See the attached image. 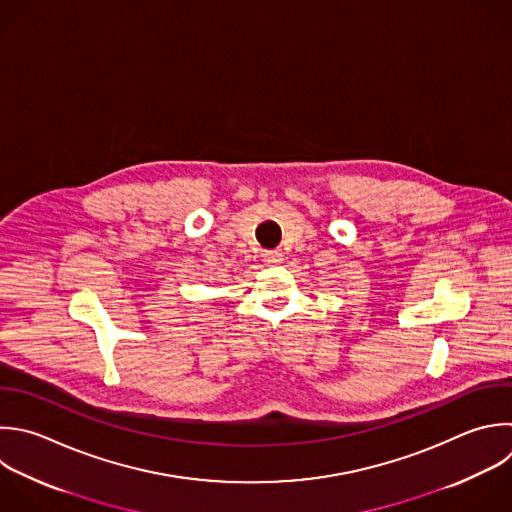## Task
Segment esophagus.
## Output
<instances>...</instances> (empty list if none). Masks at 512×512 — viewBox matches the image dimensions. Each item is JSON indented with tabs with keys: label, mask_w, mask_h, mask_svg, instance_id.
<instances>
[{
	"label": "esophagus",
	"mask_w": 512,
	"mask_h": 512,
	"mask_svg": "<svg viewBox=\"0 0 512 512\" xmlns=\"http://www.w3.org/2000/svg\"><path fill=\"white\" fill-rule=\"evenodd\" d=\"M282 260H284V254H282L280 250H270V252L264 254V262L270 264V266H276V264H280Z\"/></svg>",
	"instance_id": "obj_1"
}]
</instances>
